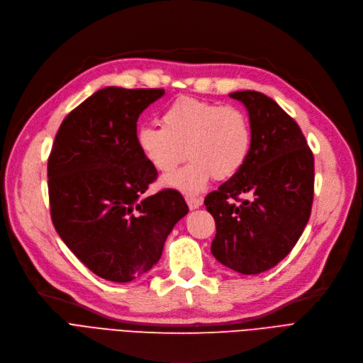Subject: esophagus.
<instances>
[{"mask_svg":"<svg viewBox=\"0 0 363 363\" xmlns=\"http://www.w3.org/2000/svg\"><path fill=\"white\" fill-rule=\"evenodd\" d=\"M186 202L189 205V208L191 210H196L202 205V198L198 196H186Z\"/></svg>","mask_w":363,"mask_h":363,"instance_id":"esophagus-1","label":"esophagus"}]
</instances>
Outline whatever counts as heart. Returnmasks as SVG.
Listing matches in <instances>:
<instances>
[{"instance_id": "1", "label": "heart", "mask_w": 363, "mask_h": 363, "mask_svg": "<svg viewBox=\"0 0 363 363\" xmlns=\"http://www.w3.org/2000/svg\"><path fill=\"white\" fill-rule=\"evenodd\" d=\"M161 124L137 130V146L161 174L174 169L186 150L191 161L164 179L167 187L183 194L202 192L213 177H233L248 158L251 125L245 112L236 106L184 96L164 109Z\"/></svg>"}]
</instances>
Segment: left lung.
<instances>
[{
    "instance_id": "obj_1",
    "label": "left lung",
    "mask_w": 363,
    "mask_h": 363,
    "mask_svg": "<svg viewBox=\"0 0 363 363\" xmlns=\"http://www.w3.org/2000/svg\"><path fill=\"white\" fill-rule=\"evenodd\" d=\"M229 96L248 111L251 149L242 168L203 201L217 229L211 252L238 273L258 274L284 260L306 228L315 160L298 124L273 99L251 90Z\"/></svg>"
}]
</instances>
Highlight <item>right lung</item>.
Here are the masks:
<instances>
[{"label":"right lung","instance_id":"add662e5","mask_svg":"<svg viewBox=\"0 0 363 363\" xmlns=\"http://www.w3.org/2000/svg\"><path fill=\"white\" fill-rule=\"evenodd\" d=\"M162 89L106 87L69 113L48 158L51 220L66 247L100 278H142L189 208L172 189L145 196L158 171L137 146V119Z\"/></svg>","mask_w":363,"mask_h":363}]
</instances>
